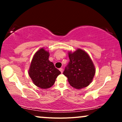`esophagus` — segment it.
I'll list each match as a JSON object with an SVG mask.
<instances>
[{
  "instance_id": "34e87169",
  "label": "esophagus",
  "mask_w": 122,
  "mask_h": 122,
  "mask_svg": "<svg viewBox=\"0 0 122 122\" xmlns=\"http://www.w3.org/2000/svg\"><path fill=\"white\" fill-rule=\"evenodd\" d=\"M59 71H61V72L62 73H63V68H59Z\"/></svg>"
}]
</instances>
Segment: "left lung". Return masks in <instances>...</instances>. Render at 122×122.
Returning <instances> with one entry per match:
<instances>
[{
	"instance_id": "left-lung-1",
	"label": "left lung",
	"mask_w": 122,
	"mask_h": 122,
	"mask_svg": "<svg viewBox=\"0 0 122 122\" xmlns=\"http://www.w3.org/2000/svg\"><path fill=\"white\" fill-rule=\"evenodd\" d=\"M69 62L63 74L72 87L80 89L89 86L93 81L96 69L88 53L78 49L74 52L68 53Z\"/></svg>"
}]
</instances>
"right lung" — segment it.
I'll use <instances>...</instances> for the list:
<instances>
[{
	"instance_id": "add662e5",
	"label": "right lung",
	"mask_w": 122,
	"mask_h": 122,
	"mask_svg": "<svg viewBox=\"0 0 122 122\" xmlns=\"http://www.w3.org/2000/svg\"><path fill=\"white\" fill-rule=\"evenodd\" d=\"M49 51L40 49L34 55L28 71L33 83L41 89L51 88L61 73L49 61Z\"/></svg>"
}]
</instances>
